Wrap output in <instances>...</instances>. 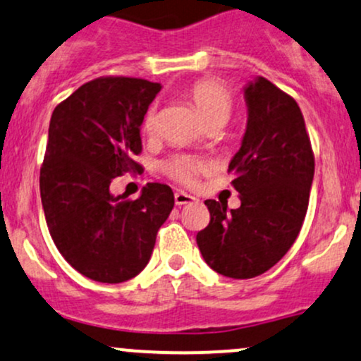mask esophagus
<instances>
[{
	"label": "esophagus",
	"mask_w": 361,
	"mask_h": 361,
	"mask_svg": "<svg viewBox=\"0 0 361 361\" xmlns=\"http://www.w3.org/2000/svg\"><path fill=\"white\" fill-rule=\"evenodd\" d=\"M195 200H197V198H195L193 195H190V193H186V192H176V193H175V204H176L178 207L193 204Z\"/></svg>",
	"instance_id": "obj_1"
}]
</instances>
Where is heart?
<instances>
[{
	"mask_svg": "<svg viewBox=\"0 0 361 361\" xmlns=\"http://www.w3.org/2000/svg\"><path fill=\"white\" fill-rule=\"evenodd\" d=\"M188 98L193 103L198 117L205 127H222L233 115V97L221 82L204 80L195 82L188 90ZM157 115L154 109H149L142 118V130L154 132ZM202 164L190 156H173L164 163V171L181 183H193Z\"/></svg>",
	"mask_w": 361,
	"mask_h": 361,
	"instance_id": "b5f03b06",
	"label": "heart"
}]
</instances>
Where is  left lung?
Instances as JSON below:
<instances>
[{"mask_svg":"<svg viewBox=\"0 0 361 361\" xmlns=\"http://www.w3.org/2000/svg\"><path fill=\"white\" fill-rule=\"evenodd\" d=\"M247 122L229 163L241 207L207 200L210 222L197 234L205 263L229 279H252L287 255L304 224L314 154L297 102L264 78L244 86Z\"/></svg>","mask_w":361,"mask_h":361,"instance_id":"8db88e82","label":"left lung"}]
</instances>
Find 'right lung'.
<instances>
[{"label":"right lung","instance_id":"obj_1","mask_svg":"<svg viewBox=\"0 0 361 361\" xmlns=\"http://www.w3.org/2000/svg\"><path fill=\"white\" fill-rule=\"evenodd\" d=\"M159 91L137 78H98L52 111L40 168L45 221L64 259L94 281L139 275L175 205L163 183H147L137 200L110 192L114 178L140 169V126Z\"/></svg>","mask_w":361,"mask_h":361}]
</instances>
